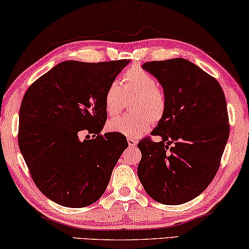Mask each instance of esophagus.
<instances>
[{"label":"esophagus","instance_id":"esophagus-1","mask_svg":"<svg viewBox=\"0 0 249 249\" xmlns=\"http://www.w3.org/2000/svg\"><path fill=\"white\" fill-rule=\"evenodd\" d=\"M127 143L129 145V147H134V146H136L137 142H136V140H134V139H127Z\"/></svg>","mask_w":249,"mask_h":249}]
</instances>
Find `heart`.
I'll list each match as a JSON object with an SVG mask.
<instances>
[{"mask_svg": "<svg viewBox=\"0 0 249 249\" xmlns=\"http://www.w3.org/2000/svg\"><path fill=\"white\" fill-rule=\"evenodd\" d=\"M134 97L132 115L116 116L108 121L109 132L123 134L135 139L149 129L152 122L160 121L167 107V98L159 85V81L147 71L134 65L123 74L121 83L114 81L106 89L104 107L108 115H116L125 101Z\"/></svg>", "mask_w": 249, "mask_h": 249, "instance_id": "1", "label": "heart"}]
</instances>
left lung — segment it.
Masks as SVG:
<instances>
[{
	"mask_svg": "<svg viewBox=\"0 0 249 249\" xmlns=\"http://www.w3.org/2000/svg\"><path fill=\"white\" fill-rule=\"evenodd\" d=\"M167 98L164 116L137 146V175L146 193L165 205L187 203L214 179L230 136L227 105L216 78L185 58L144 63Z\"/></svg>",
	"mask_w": 249,
	"mask_h": 249,
	"instance_id": "obj_1",
	"label": "left lung"
}]
</instances>
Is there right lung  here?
<instances>
[{
    "instance_id": "right-lung-1",
    "label": "right lung",
    "mask_w": 249,
    "mask_h": 249,
    "mask_svg": "<svg viewBox=\"0 0 249 249\" xmlns=\"http://www.w3.org/2000/svg\"><path fill=\"white\" fill-rule=\"evenodd\" d=\"M129 62H62L27 89L18 147L35 185L56 204L85 207L104 194L128 146L122 134H101L107 118L104 95ZM83 131L92 139L81 140Z\"/></svg>"
}]
</instances>
